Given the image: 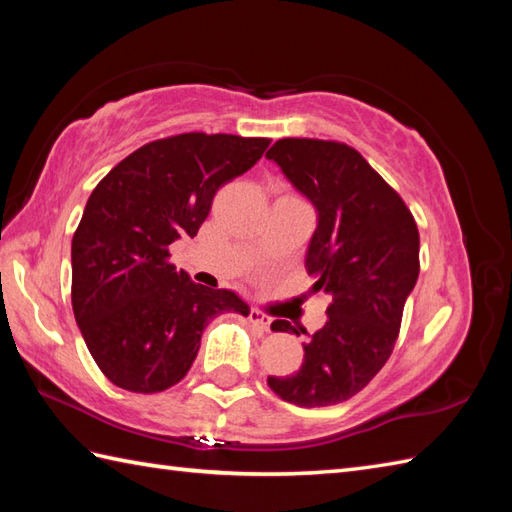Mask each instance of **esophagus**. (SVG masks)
Returning a JSON list of instances; mask_svg holds the SVG:
<instances>
[{"label":"esophagus","instance_id":"1","mask_svg":"<svg viewBox=\"0 0 512 512\" xmlns=\"http://www.w3.org/2000/svg\"><path fill=\"white\" fill-rule=\"evenodd\" d=\"M248 319H250V323L255 325V328H259L262 332H268L270 330V323H273V319L268 317L266 312H262V310H257V308H253L250 310V314H248Z\"/></svg>","mask_w":512,"mask_h":512}]
</instances>
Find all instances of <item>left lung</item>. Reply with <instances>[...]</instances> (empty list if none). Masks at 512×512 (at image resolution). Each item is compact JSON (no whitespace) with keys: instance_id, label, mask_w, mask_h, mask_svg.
I'll return each instance as SVG.
<instances>
[{"instance_id":"left-lung-1","label":"left lung","mask_w":512,"mask_h":512,"mask_svg":"<svg viewBox=\"0 0 512 512\" xmlns=\"http://www.w3.org/2000/svg\"><path fill=\"white\" fill-rule=\"evenodd\" d=\"M286 178L319 211L306 255L312 290L332 301L290 376H268L299 407L350 400L394 352L402 310L420 273V235L407 204L358 151L336 140L281 138L270 147ZM275 332H295L284 319Z\"/></svg>"}]
</instances>
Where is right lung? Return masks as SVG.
Listing matches in <instances>:
<instances>
[{"mask_svg":"<svg viewBox=\"0 0 512 512\" xmlns=\"http://www.w3.org/2000/svg\"><path fill=\"white\" fill-rule=\"evenodd\" d=\"M270 138L189 132L136 149L96 184L72 237V310L85 345L116 387L158 394L187 376L202 330L250 308L195 284L169 262L195 237L217 189L264 156Z\"/></svg>","mask_w":512,"mask_h":512,"instance_id":"right-lung-1","label":"right lung"}]
</instances>
